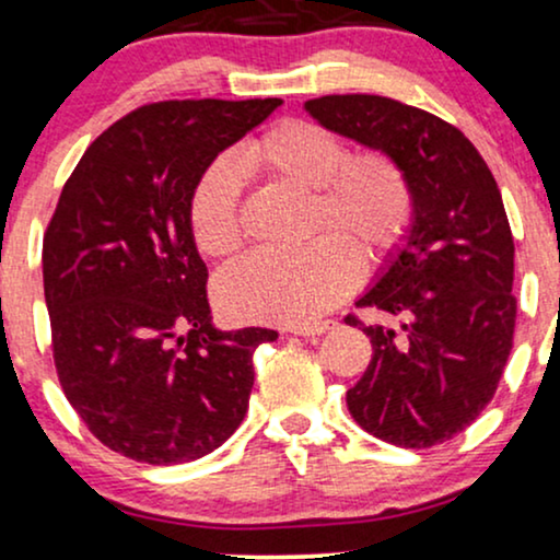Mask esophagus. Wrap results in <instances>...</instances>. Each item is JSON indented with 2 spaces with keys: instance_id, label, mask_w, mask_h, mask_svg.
Here are the masks:
<instances>
[{
  "instance_id": "34e87169",
  "label": "esophagus",
  "mask_w": 560,
  "mask_h": 560,
  "mask_svg": "<svg viewBox=\"0 0 560 560\" xmlns=\"http://www.w3.org/2000/svg\"><path fill=\"white\" fill-rule=\"evenodd\" d=\"M335 322H314V324H293L288 327V332L301 335V337H314V335H324L327 329H332Z\"/></svg>"
}]
</instances>
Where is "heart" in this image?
I'll list each match as a JSON object with an SVG mask.
<instances>
[{"label":"heart","instance_id":"1","mask_svg":"<svg viewBox=\"0 0 560 560\" xmlns=\"http://www.w3.org/2000/svg\"><path fill=\"white\" fill-rule=\"evenodd\" d=\"M238 174L312 195V233H335L303 252H257L228 267L218 280V301L238 319L312 324L355 285V254L363 261L384 259L410 228V184L389 155L350 158L335 132L288 119L248 140L233 165L218 161L199 176L189 228L207 257H228L244 241Z\"/></svg>","mask_w":560,"mask_h":560}]
</instances>
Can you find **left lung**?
I'll use <instances>...</instances> for the list:
<instances>
[{
	"label": "left lung",
	"instance_id": "8db88e82",
	"mask_svg": "<svg viewBox=\"0 0 560 560\" xmlns=\"http://www.w3.org/2000/svg\"><path fill=\"white\" fill-rule=\"evenodd\" d=\"M303 108L389 155L412 191L410 228L358 299L399 327H363L374 355L345 397L350 416L395 446L441 444L486 410L512 353L514 238L499 186L457 127L420 108L384 95H324Z\"/></svg>",
	"mask_w": 560,
	"mask_h": 560
}]
</instances>
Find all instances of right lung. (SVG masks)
Listing matches in <instances>:
<instances>
[{"label": "right lung", "mask_w": 560, "mask_h": 560, "mask_svg": "<svg viewBox=\"0 0 560 560\" xmlns=\"http://www.w3.org/2000/svg\"><path fill=\"white\" fill-rule=\"evenodd\" d=\"M280 98L165 101L80 158L44 236L54 363L95 439L148 465L215 452L241 425L254 350L275 329H218L189 228L199 176Z\"/></svg>", "instance_id": "obj_1"}]
</instances>
